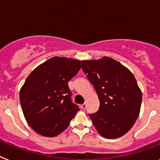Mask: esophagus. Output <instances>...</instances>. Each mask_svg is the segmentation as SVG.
I'll use <instances>...</instances> for the list:
<instances>
[{"instance_id":"obj_1","label":"esophagus","mask_w":160,"mask_h":160,"mask_svg":"<svg viewBox=\"0 0 160 160\" xmlns=\"http://www.w3.org/2000/svg\"><path fill=\"white\" fill-rule=\"evenodd\" d=\"M81 108L83 109V110H85V109L87 108V105H86V103H83V104H82Z\"/></svg>"}]
</instances>
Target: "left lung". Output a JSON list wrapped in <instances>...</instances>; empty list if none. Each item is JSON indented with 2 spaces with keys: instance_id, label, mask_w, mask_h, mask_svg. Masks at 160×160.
Instances as JSON below:
<instances>
[{
  "instance_id": "left-lung-1",
  "label": "left lung",
  "mask_w": 160,
  "mask_h": 160,
  "mask_svg": "<svg viewBox=\"0 0 160 160\" xmlns=\"http://www.w3.org/2000/svg\"><path fill=\"white\" fill-rule=\"evenodd\" d=\"M82 69L100 102L98 111L89 115L94 128L104 138L124 135L140 112L142 92L135 76L123 65L109 57L82 61Z\"/></svg>"
}]
</instances>
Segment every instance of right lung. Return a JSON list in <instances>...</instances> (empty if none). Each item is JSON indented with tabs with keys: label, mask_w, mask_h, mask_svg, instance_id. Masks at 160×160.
Instances as JSON below:
<instances>
[{
	"label": "right lung",
	"mask_w": 160,
	"mask_h": 160,
	"mask_svg": "<svg viewBox=\"0 0 160 160\" xmlns=\"http://www.w3.org/2000/svg\"><path fill=\"white\" fill-rule=\"evenodd\" d=\"M81 69V61L53 57L32 70L20 90L24 116L35 132L46 137L58 135L80 110L71 102L68 87Z\"/></svg>",
	"instance_id": "obj_1"
}]
</instances>
